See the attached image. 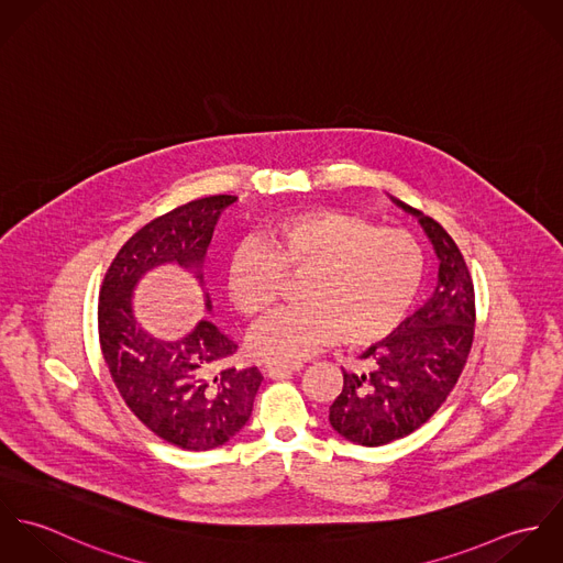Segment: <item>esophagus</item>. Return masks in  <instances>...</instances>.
Instances as JSON below:
<instances>
[{
    "instance_id": "1",
    "label": "esophagus",
    "mask_w": 563,
    "mask_h": 563,
    "mask_svg": "<svg viewBox=\"0 0 563 563\" xmlns=\"http://www.w3.org/2000/svg\"><path fill=\"white\" fill-rule=\"evenodd\" d=\"M301 371V364H266L264 366V375L275 379V377H284V375H290V373H297Z\"/></svg>"
}]
</instances>
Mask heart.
Listing matches in <instances>:
<instances>
[{
	"instance_id": "heart-1",
	"label": "heart",
	"mask_w": 563,
	"mask_h": 563,
	"mask_svg": "<svg viewBox=\"0 0 563 563\" xmlns=\"http://www.w3.org/2000/svg\"><path fill=\"white\" fill-rule=\"evenodd\" d=\"M301 273V303L251 329V357L297 362L338 335L353 346L384 338L413 303L424 257L402 230H377L342 212H299L232 249L225 295L244 319H257L275 303L282 277Z\"/></svg>"
}]
</instances>
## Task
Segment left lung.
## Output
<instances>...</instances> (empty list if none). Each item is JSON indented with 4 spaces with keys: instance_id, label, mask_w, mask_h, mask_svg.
Instances as JSON below:
<instances>
[{
    "instance_id": "1",
    "label": "left lung",
    "mask_w": 563,
    "mask_h": 563,
    "mask_svg": "<svg viewBox=\"0 0 563 563\" xmlns=\"http://www.w3.org/2000/svg\"><path fill=\"white\" fill-rule=\"evenodd\" d=\"M393 201L433 244L438 284L411 317L360 355L357 371H342L329 422L362 446L388 444L427 422L457 384L475 335V288L462 251L440 223Z\"/></svg>"
}]
</instances>
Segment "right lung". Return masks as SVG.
I'll list each match as a JSON object with an SVG mask.
<instances>
[{"label":"right lung","mask_w":563,"mask_h":563,"mask_svg":"<svg viewBox=\"0 0 563 563\" xmlns=\"http://www.w3.org/2000/svg\"><path fill=\"white\" fill-rule=\"evenodd\" d=\"M236 199L203 197L147 223L121 246L99 292V342L117 390L147 429L186 451L232 440L251 416L262 375L223 366L236 342L208 317L173 340L147 331L136 317L134 292L161 266H179L201 286L214 228ZM203 306L210 314L208 295Z\"/></svg>","instance_id":"add662e5"}]
</instances>
